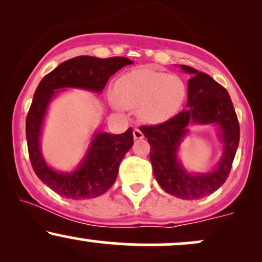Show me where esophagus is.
<instances>
[{
  "instance_id": "1",
  "label": "esophagus",
  "mask_w": 262,
  "mask_h": 262,
  "mask_svg": "<svg viewBox=\"0 0 262 262\" xmlns=\"http://www.w3.org/2000/svg\"><path fill=\"white\" fill-rule=\"evenodd\" d=\"M133 137H134L135 140H139V139H143L144 134L141 133V130L139 128H135L133 130Z\"/></svg>"
}]
</instances>
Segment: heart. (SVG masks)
<instances>
[{
	"label": "heart",
	"mask_w": 262,
	"mask_h": 262,
	"mask_svg": "<svg viewBox=\"0 0 262 262\" xmlns=\"http://www.w3.org/2000/svg\"><path fill=\"white\" fill-rule=\"evenodd\" d=\"M187 90L175 75L149 68L129 71L114 86V97L122 107L137 108L141 122L162 123L181 110Z\"/></svg>",
	"instance_id": "1"
}]
</instances>
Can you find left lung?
Returning <instances> with one entry per match:
<instances>
[{"mask_svg":"<svg viewBox=\"0 0 262 262\" xmlns=\"http://www.w3.org/2000/svg\"><path fill=\"white\" fill-rule=\"evenodd\" d=\"M191 75L186 110L159 125L141 127L150 144L152 172L161 188L182 200H201L215 192L229 176L239 145L240 129L229 93L209 75L180 65ZM213 125L222 144L217 165L204 173L188 171L179 159V148L191 125Z\"/></svg>","mask_w":262,"mask_h":262,"instance_id":"left-lung-1","label":"left lung"}]
</instances>
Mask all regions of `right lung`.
<instances>
[{
  "mask_svg": "<svg viewBox=\"0 0 262 262\" xmlns=\"http://www.w3.org/2000/svg\"><path fill=\"white\" fill-rule=\"evenodd\" d=\"M130 64H133L130 59L119 56L108 59L76 56L61 62L39 82L26 121L29 159L35 175L60 196L89 200L108 191L118 175L119 164L133 146V129L129 128L123 134L96 129L79 165L71 171L55 170L41 152V134L50 103L66 89L101 93L112 75Z\"/></svg>",
  "mask_w": 262,
  "mask_h": 262,
  "instance_id": "right-lung-1",
  "label": "right lung"
}]
</instances>
